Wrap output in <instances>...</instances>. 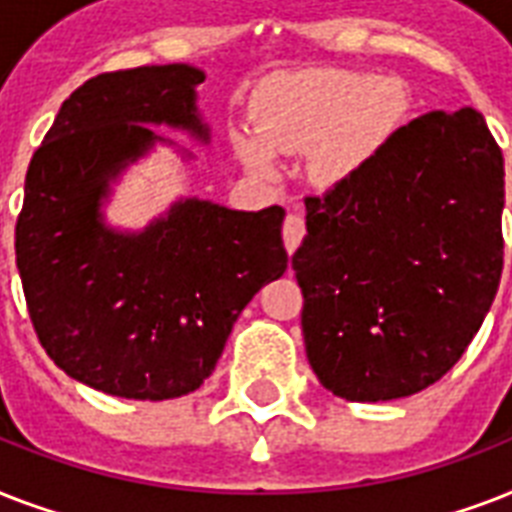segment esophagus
Returning a JSON list of instances; mask_svg holds the SVG:
<instances>
[{"instance_id":"1","label":"esophagus","mask_w":512,"mask_h":512,"mask_svg":"<svg viewBox=\"0 0 512 512\" xmlns=\"http://www.w3.org/2000/svg\"><path fill=\"white\" fill-rule=\"evenodd\" d=\"M281 236H284V247H287V252L292 255V252L300 247V241H303V236H305L303 215H287V220H284V228H281Z\"/></svg>"}]
</instances>
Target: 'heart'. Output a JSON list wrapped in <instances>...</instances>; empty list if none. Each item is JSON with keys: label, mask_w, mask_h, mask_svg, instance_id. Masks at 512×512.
I'll return each mask as SVG.
<instances>
[{"label": "heart", "mask_w": 512, "mask_h": 512, "mask_svg": "<svg viewBox=\"0 0 512 512\" xmlns=\"http://www.w3.org/2000/svg\"><path fill=\"white\" fill-rule=\"evenodd\" d=\"M406 111L393 82L350 71H305L279 82L257 116V140L236 135V154L271 175V154H311L321 183H340L393 135Z\"/></svg>", "instance_id": "obj_1"}]
</instances>
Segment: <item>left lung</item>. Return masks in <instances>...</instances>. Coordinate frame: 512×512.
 Here are the masks:
<instances>
[{"label": "left lung", "instance_id": "obj_1", "mask_svg": "<svg viewBox=\"0 0 512 512\" xmlns=\"http://www.w3.org/2000/svg\"><path fill=\"white\" fill-rule=\"evenodd\" d=\"M502 207V151L468 106L417 116L353 175L308 193L292 268L321 385L372 404L441 380L500 287Z\"/></svg>", "mask_w": 512, "mask_h": 512}]
</instances>
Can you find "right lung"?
Returning <instances> with one entry per match:
<instances>
[{
  "label": "right lung",
  "instance_id": "obj_1",
  "mask_svg": "<svg viewBox=\"0 0 512 512\" xmlns=\"http://www.w3.org/2000/svg\"><path fill=\"white\" fill-rule=\"evenodd\" d=\"M199 68L140 66L84 82L31 156L15 263L34 332L74 380L164 401L207 380L244 305L287 271L284 209L188 199L138 236L100 223L108 177L156 140L146 124L207 140Z\"/></svg>",
  "mask_w": 512,
  "mask_h": 512
}]
</instances>
